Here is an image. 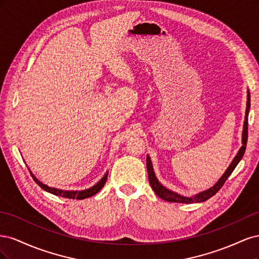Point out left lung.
Returning a JSON list of instances; mask_svg holds the SVG:
<instances>
[{
    "instance_id": "obj_1",
    "label": "left lung",
    "mask_w": 259,
    "mask_h": 259,
    "mask_svg": "<svg viewBox=\"0 0 259 259\" xmlns=\"http://www.w3.org/2000/svg\"><path fill=\"white\" fill-rule=\"evenodd\" d=\"M249 107H250V95H249V91L247 90V101H246V110H245V117H244V124H243V132H242V147L239 149V151L237 153V155L234 156L232 162L230 163V165L228 166V168L226 169L225 173L223 174V176L219 178L218 182L213 186L208 188V189L201 191L197 194L192 195V197H185L183 194H179L175 191H171L169 189H167L166 187H164L160 182L159 179L156 178L154 170H153V166H152V162L150 156L147 155V170H148V177H149V183L151 185V188L153 189V191L155 192V194L160 197L161 199L165 200L167 202H176V203H200V202H204L206 200H208L209 198L215 195L218 190L221 189L223 187V185L225 184V182L228 177L231 175V173L233 171V169L236 168V166L239 164V162L241 161V159L243 158V154L245 152V148H246V143H247V124H248V111H249Z\"/></svg>"
}]
</instances>
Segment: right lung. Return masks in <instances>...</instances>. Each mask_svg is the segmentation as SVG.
Listing matches in <instances>:
<instances>
[{
    "label": "right lung",
    "instance_id": "1",
    "mask_svg": "<svg viewBox=\"0 0 259 259\" xmlns=\"http://www.w3.org/2000/svg\"><path fill=\"white\" fill-rule=\"evenodd\" d=\"M30 170V169H29ZM30 174L32 176L34 182L40 186L43 190L48 191L54 195H58V197H62V198H67V199H76V200H83L86 198H90L93 197V195H95L98 191H100L101 188H103L107 182V178H108V171H106V174L104 175V177L101 178L99 182L94 185L93 187L89 188V189H85V190H62V189H57V188H53V187H49L48 185H44L42 182H40L33 174L32 171L30 170Z\"/></svg>",
    "mask_w": 259,
    "mask_h": 259
}]
</instances>
